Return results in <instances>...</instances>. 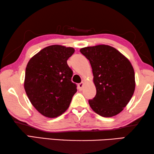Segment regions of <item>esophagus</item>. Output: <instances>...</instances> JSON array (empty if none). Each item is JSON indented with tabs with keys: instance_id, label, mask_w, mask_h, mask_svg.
<instances>
[{
	"instance_id": "1",
	"label": "esophagus",
	"mask_w": 154,
	"mask_h": 154,
	"mask_svg": "<svg viewBox=\"0 0 154 154\" xmlns=\"http://www.w3.org/2000/svg\"><path fill=\"white\" fill-rule=\"evenodd\" d=\"M83 85H84V83L82 82L79 83V85H78V88H79V90L81 91L83 90Z\"/></svg>"
}]
</instances>
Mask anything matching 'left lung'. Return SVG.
<instances>
[{"label": "left lung", "instance_id": "1", "mask_svg": "<svg viewBox=\"0 0 154 154\" xmlns=\"http://www.w3.org/2000/svg\"><path fill=\"white\" fill-rule=\"evenodd\" d=\"M92 69L96 94L89 105L100 116L110 118L123 111L135 90L134 71L126 57L113 47L98 45L80 49Z\"/></svg>", "mask_w": 154, "mask_h": 154}]
</instances>
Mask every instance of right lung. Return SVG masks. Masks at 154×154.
Segmentation results:
<instances>
[{
  "instance_id": "obj_1",
  "label": "right lung",
  "mask_w": 154,
  "mask_h": 154,
  "mask_svg": "<svg viewBox=\"0 0 154 154\" xmlns=\"http://www.w3.org/2000/svg\"><path fill=\"white\" fill-rule=\"evenodd\" d=\"M75 52L72 48L53 45L30 58L26 68L24 89L36 110L54 118L67 110L77 92L71 82L72 71L67 60Z\"/></svg>"
}]
</instances>
